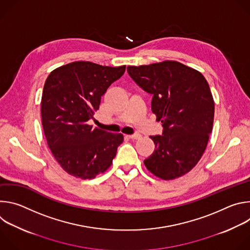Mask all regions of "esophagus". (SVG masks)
I'll list each match as a JSON object with an SVG mask.
<instances>
[{
  "mask_svg": "<svg viewBox=\"0 0 250 250\" xmlns=\"http://www.w3.org/2000/svg\"><path fill=\"white\" fill-rule=\"evenodd\" d=\"M140 134H138V133H135V134H130V135H126V137L127 138H129V139H138V138H140Z\"/></svg>",
  "mask_w": 250,
  "mask_h": 250,
  "instance_id": "1",
  "label": "esophagus"
}]
</instances>
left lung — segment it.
I'll list each match as a JSON object with an SVG mask.
<instances>
[{
  "mask_svg": "<svg viewBox=\"0 0 250 250\" xmlns=\"http://www.w3.org/2000/svg\"><path fill=\"white\" fill-rule=\"evenodd\" d=\"M129 76L152 97L151 110L164 127L150 136L153 153L144 163L163 180L190 172L203 156L215 116L209 86L198 70L178 61L127 66Z\"/></svg>",
  "mask_w": 250,
  "mask_h": 250,
  "instance_id": "left-lung-1",
  "label": "left lung"
}]
</instances>
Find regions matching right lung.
Masks as SVG:
<instances>
[{
	"label": "right lung",
	"instance_id": "right-lung-1",
	"mask_svg": "<svg viewBox=\"0 0 250 250\" xmlns=\"http://www.w3.org/2000/svg\"><path fill=\"white\" fill-rule=\"evenodd\" d=\"M125 71V65L75 61L54 69L45 80L43 131L52 155L68 174L93 179L112 165L123 134L94 128L88 121L99 110L101 97Z\"/></svg>",
	"mask_w": 250,
	"mask_h": 250
}]
</instances>
